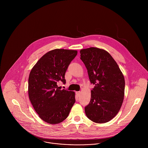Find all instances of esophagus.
Masks as SVG:
<instances>
[{"mask_svg": "<svg viewBox=\"0 0 148 148\" xmlns=\"http://www.w3.org/2000/svg\"><path fill=\"white\" fill-rule=\"evenodd\" d=\"M76 94L77 95V96H79L80 95V91H78V92H76Z\"/></svg>", "mask_w": 148, "mask_h": 148, "instance_id": "esophagus-1", "label": "esophagus"}]
</instances>
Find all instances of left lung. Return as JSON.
I'll use <instances>...</instances> for the list:
<instances>
[{"instance_id":"8db88e82","label":"left lung","mask_w":148,"mask_h":148,"mask_svg":"<svg viewBox=\"0 0 148 148\" xmlns=\"http://www.w3.org/2000/svg\"><path fill=\"white\" fill-rule=\"evenodd\" d=\"M91 84L90 101L85 107L87 117L96 123L109 121L119 112L125 91L124 77L117 63L105 50L90 47L80 51Z\"/></svg>"}]
</instances>
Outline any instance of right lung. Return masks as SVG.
<instances>
[{
  "label": "right lung",
  "instance_id": "add662e5",
  "mask_svg": "<svg viewBox=\"0 0 148 148\" xmlns=\"http://www.w3.org/2000/svg\"><path fill=\"white\" fill-rule=\"evenodd\" d=\"M77 51L55 49L49 51L32 68L28 78V96L36 112L43 121L59 124L68 117L75 104V92L61 89L66 83L65 72Z\"/></svg>",
  "mask_w": 148,
  "mask_h": 148
}]
</instances>
